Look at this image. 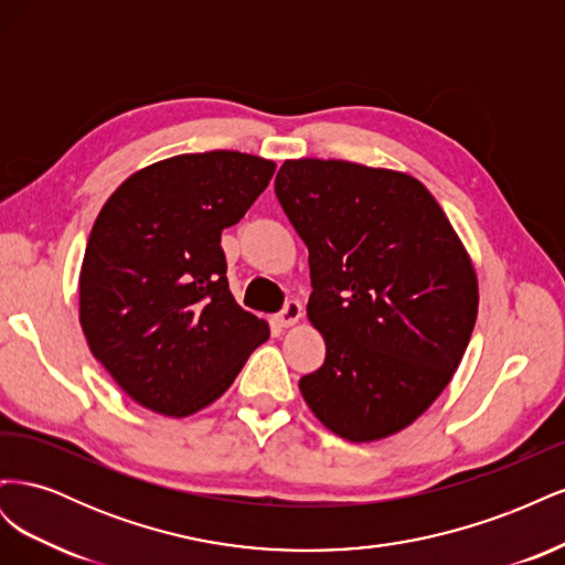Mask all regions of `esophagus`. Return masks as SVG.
I'll use <instances>...</instances> for the list:
<instances>
[{
    "label": "esophagus",
    "instance_id": "obj_1",
    "mask_svg": "<svg viewBox=\"0 0 565 565\" xmlns=\"http://www.w3.org/2000/svg\"><path fill=\"white\" fill-rule=\"evenodd\" d=\"M301 303L297 301V299H289L285 306H282V311L276 316V320L280 322V328H292L295 322H299V318H301Z\"/></svg>",
    "mask_w": 565,
    "mask_h": 565
}]
</instances>
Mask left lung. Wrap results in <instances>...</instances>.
Segmentation results:
<instances>
[{"instance_id": "8db88e82", "label": "left lung", "mask_w": 565, "mask_h": 565, "mask_svg": "<svg viewBox=\"0 0 565 565\" xmlns=\"http://www.w3.org/2000/svg\"><path fill=\"white\" fill-rule=\"evenodd\" d=\"M276 195L309 247V320L324 363L299 380L313 415L353 443L398 434L452 380L478 280L434 195L409 174L285 160Z\"/></svg>"}]
</instances>
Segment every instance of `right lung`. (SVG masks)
Listing matches in <instances>:
<instances>
[{"label":"right lung","mask_w":565,"mask_h":565,"mask_svg":"<svg viewBox=\"0 0 565 565\" xmlns=\"http://www.w3.org/2000/svg\"><path fill=\"white\" fill-rule=\"evenodd\" d=\"M276 162L237 150L188 152L131 174L92 228L79 322L96 361L129 398L167 417L214 403L266 320L231 295L221 231L264 193Z\"/></svg>","instance_id":"obj_1"}]
</instances>
